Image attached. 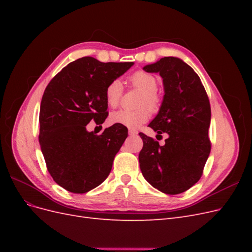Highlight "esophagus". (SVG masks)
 <instances>
[{
	"label": "esophagus",
	"instance_id": "34e87169",
	"mask_svg": "<svg viewBox=\"0 0 252 252\" xmlns=\"http://www.w3.org/2000/svg\"><path fill=\"white\" fill-rule=\"evenodd\" d=\"M128 133H129V135L134 136V135L138 134V131L134 130V129H129V130H128Z\"/></svg>",
	"mask_w": 252,
	"mask_h": 252
}]
</instances>
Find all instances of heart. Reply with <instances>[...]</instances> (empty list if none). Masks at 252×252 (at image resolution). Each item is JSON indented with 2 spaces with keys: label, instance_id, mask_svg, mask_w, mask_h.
I'll use <instances>...</instances> for the list:
<instances>
[{
  "label": "heart",
  "instance_id": "obj_1",
  "mask_svg": "<svg viewBox=\"0 0 252 252\" xmlns=\"http://www.w3.org/2000/svg\"><path fill=\"white\" fill-rule=\"evenodd\" d=\"M129 81L133 87L142 91L139 102V106H141L142 108L136 110L120 109L113 111L110 114V122L116 125H122L130 129H138L149 120L150 113L147 109L148 108L151 111H156L158 108L159 98L156 93L158 81L152 74L142 70L132 73L129 78ZM122 94H123L122 82L119 79L111 81L105 89L106 102L110 107H117L120 103ZM144 105H147L148 108H144Z\"/></svg>",
  "mask_w": 252,
  "mask_h": 252
}]
</instances>
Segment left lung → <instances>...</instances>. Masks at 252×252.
<instances>
[{
  "mask_svg": "<svg viewBox=\"0 0 252 252\" xmlns=\"http://www.w3.org/2000/svg\"><path fill=\"white\" fill-rule=\"evenodd\" d=\"M143 69L163 79V102L148 126L158 134L167 133L168 139L161 146L140 132V168L151 186L166 194H179L201 179L210 154L209 98L199 75L179 58L165 57Z\"/></svg>",
  "mask_w": 252,
  "mask_h": 252,
  "instance_id": "1",
  "label": "left lung"
}]
</instances>
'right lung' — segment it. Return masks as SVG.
Listing matches in <instances>:
<instances>
[{
  "label": "right lung",
  "mask_w": 252,
  "mask_h": 252,
  "mask_svg": "<svg viewBox=\"0 0 252 252\" xmlns=\"http://www.w3.org/2000/svg\"><path fill=\"white\" fill-rule=\"evenodd\" d=\"M132 65L85 57L64 67L45 89L39 142L50 175L67 191L86 193L109 175L128 130L114 124L96 135L86 126L107 118L105 89Z\"/></svg>",
  "instance_id": "add662e5"
}]
</instances>
